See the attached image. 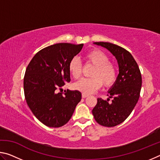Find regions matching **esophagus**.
I'll list each match as a JSON object with an SVG mask.
<instances>
[{
	"instance_id": "1",
	"label": "esophagus",
	"mask_w": 160,
	"mask_h": 160,
	"mask_svg": "<svg viewBox=\"0 0 160 160\" xmlns=\"http://www.w3.org/2000/svg\"><path fill=\"white\" fill-rule=\"evenodd\" d=\"M87 97H88V94H84V93L82 94V98H86Z\"/></svg>"
}]
</instances>
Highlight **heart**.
<instances>
[{"mask_svg": "<svg viewBox=\"0 0 160 160\" xmlns=\"http://www.w3.org/2000/svg\"><path fill=\"white\" fill-rule=\"evenodd\" d=\"M87 63L94 66L90 78H82L74 84L75 90L84 94H91L101 88L102 84L105 88H109L115 83L117 78L116 67L109 61V57L99 49H92L85 55ZM70 73L75 79H78L82 75V66L79 59L72 58L68 64Z\"/></svg>", "mask_w": 160, "mask_h": 160, "instance_id": "obj_1", "label": "heart"}]
</instances>
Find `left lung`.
<instances>
[{"label": "left lung", "instance_id": "obj_1", "mask_svg": "<svg viewBox=\"0 0 160 160\" xmlns=\"http://www.w3.org/2000/svg\"><path fill=\"white\" fill-rule=\"evenodd\" d=\"M107 48L118 61L119 73L109 91L110 98H97L92 110L95 121L101 126L113 127L123 122L131 114L140 97L142 86L140 70L129 51L109 42H94Z\"/></svg>", "mask_w": 160, "mask_h": 160}]
</instances>
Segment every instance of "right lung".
Wrapping results in <instances>:
<instances>
[{"label":"right lung","mask_w":160,"mask_h":160,"mask_svg":"<svg viewBox=\"0 0 160 160\" xmlns=\"http://www.w3.org/2000/svg\"><path fill=\"white\" fill-rule=\"evenodd\" d=\"M83 44L58 43L40 50L27 67L24 92L29 109L39 121L51 128L66 124L82 98L78 90L62 88L70 81V61Z\"/></svg>","instance_id":"obj_1"}]
</instances>
